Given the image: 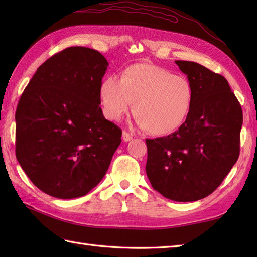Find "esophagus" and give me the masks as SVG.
<instances>
[{"label":"esophagus","mask_w":257,"mask_h":257,"mask_svg":"<svg viewBox=\"0 0 257 257\" xmlns=\"http://www.w3.org/2000/svg\"><path fill=\"white\" fill-rule=\"evenodd\" d=\"M122 139H123V141H130L133 139V135L129 134L128 132H123L122 133Z\"/></svg>","instance_id":"esophagus-1"}]
</instances>
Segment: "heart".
<instances>
[{"label":"heart","instance_id":"obj_1","mask_svg":"<svg viewBox=\"0 0 257 257\" xmlns=\"http://www.w3.org/2000/svg\"><path fill=\"white\" fill-rule=\"evenodd\" d=\"M99 96L103 113L120 120L134 109L138 122L150 134L176 132L188 119L194 92L182 75L148 63H137L124 69L121 79L110 75L102 80Z\"/></svg>","mask_w":257,"mask_h":257}]
</instances>
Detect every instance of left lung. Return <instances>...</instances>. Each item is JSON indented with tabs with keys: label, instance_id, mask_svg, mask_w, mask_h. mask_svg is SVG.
Instances as JSON below:
<instances>
[{
	"label": "left lung",
	"instance_id": "8db88e82",
	"mask_svg": "<svg viewBox=\"0 0 257 257\" xmlns=\"http://www.w3.org/2000/svg\"><path fill=\"white\" fill-rule=\"evenodd\" d=\"M176 64L192 85L193 105L177 132L146 139V172L165 198L192 202L214 192L237 161L243 111L222 75L194 62Z\"/></svg>",
	"mask_w": 257,
	"mask_h": 257
}]
</instances>
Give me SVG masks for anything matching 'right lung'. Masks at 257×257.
<instances>
[{"mask_svg": "<svg viewBox=\"0 0 257 257\" xmlns=\"http://www.w3.org/2000/svg\"><path fill=\"white\" fill-rule=\"evenodd\" d=\"M101 54L74 46L37 68L15 112L16 159L33 184L58 199L86 195L101 181L121 129L103 117Z\"/></svg>", "mask_w": 257, "mask_h": 257, "instance_id": "right-lung-1", "label": "right lung"}]
</instances>
